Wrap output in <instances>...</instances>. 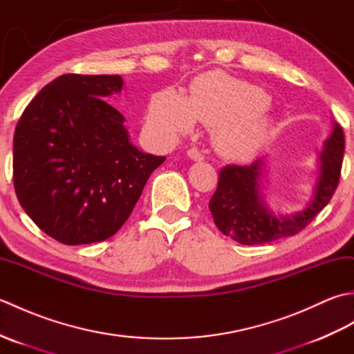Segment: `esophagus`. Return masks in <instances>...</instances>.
I'll use <instances>...</instances> for the list:
<instances>
[{
  "label": "esophagus",
  "mask_w": 354,
  "mask_h": 354,
  "mask_svg": "<svg viewBox=\"0 0 354 354\" xmlns=\"http://www.w3.org/2000/svg\"><path fill=\"white\" fill-rule=\"evenodd\" d=\"M187 155H189V158H192L193 161H202V160H204V155H202L196 147H192V149L187 150Z\"/></svg>",
  "instance_id": "esophagus-1"
}]
</instances>
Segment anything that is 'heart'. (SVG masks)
I'll list each match as a JSON object with an SVG mask.
<instances>
[{"mask_svg": "<svg viewBox=\"0 0 354 354\" xmlns=\"http://www.w3.org/2000/svg\"><path fill=\"white\" fill-rule=\"evenodd\" d=\"M269 95L261 88L212 71L193 82L189 99L173 89L153 95L147 122L165 137L190 131L194 122L212 127L216 149L225 156L245 158L263 146L272 122Z\"/></svg>", "mask_w": 354, "mask_h": 354, "instance_id": "1", "label": "heart"}]
</instances>
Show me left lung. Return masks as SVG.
I'll return each mask as SVG.
<instances>
[{
    "label": "left lung",
    "instance_id": "8db88e82",
    "mask_svg": "<svg viewBox=\"0 0 354 354\" xmlns=\"http://www.w3.org/2000/svg\"><path fill=\"white\" fill-rule=\"evenodd\" d=\"M344 145L342 127L335 123L319 155V178L310 204L292 216H277L260 196L259 183L265 169L263 158L251 165H225L208 204L216 227L242 245H263L298 234L335 194L341 178Z\"/></svg>",
    "mask_w": 354,
    "mask_h": 354
}]
</instances>
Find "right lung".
<instances>
[{"mask_svg": "<svg viewBox=\"0 0 354 354\" xmlns=\"http://www.w3.org/2000/svg\"><path fill=\"white\" fill-rule=\"evenodd\" d=\"M122 88L120 76L64 74L36 94L15 129L19 204L64 245L114 236L165 160L132 146L123 115L103 100Z\"/></svg>", "mask_w": 354, "mask_h": 354, "instance_id": "1", "label": "right lung"}]
</instances>
